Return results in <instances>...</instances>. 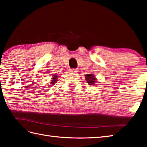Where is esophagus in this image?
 I'll return each mask as SVG.
<instances>
[{
	"mask_svg": "<svg viewBox=\"0 0 147 147\" xmlns=\"http://www.w3.org/2000/svg\"><path fill=\"white\" fill-rule=\"evenodd\" d=\"M69 71L71 73H76L78 72V70L75 69H70Z\"/></svg>",
	"mask_w": 147,
	"mask_h": 147,
	"instance_id": "obj_1",
	"label": "esophagus"
}]
</instances>
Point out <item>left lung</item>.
<instances>
[{"mask_svg":"<svg viewBox=\"0 0 147 147\" xmlns=\"http://www.w3.org/2000/svg\"><path fill=\"white\" fill-rule=\"evenodd\" d=\"M85 79L88 84L90 85H94L96 82V78L93 74H88L85 75Z\"/></svg>","mask_w":147,"mask_h":147,"instance_id":"8db88e82","label":"left lung"}]
</instances>
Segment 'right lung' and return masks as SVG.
<instances>
[{
  "label": "right lung",
  "instance_id": "right-lung-1",
  "mask_svg": "<svg viewBox=\"0 0 147 147\" xmlns=\"http://www.w3.org/2000/svg\"><path fill=\"white\" fill-rule=\"evenodd\" d=\"M57 76L56 74H53V78L52 80H51V85H54L56 83H57Z\"/></svg>",
  "mask_w": 147,
  "mask_h": 147
}]
</instances>
